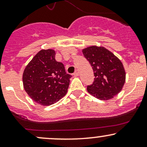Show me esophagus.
<instances>
[{
  "mask_svg": "<svg viewBox=\"0 0 147 147\" xmlns=\"http://www.w3.org/2000/svg\"><path fill=\"white\" fill-rule=\"evenodd\" d=\"M74 76H75V77H77V76L79 75V70H76L75 72H74Z\"/></svg>",
  "mask_w": 147,
  "mask_h": 147,
  "instance_id": "1",
  "label": "esophagus"
}]
</instances>
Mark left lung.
<instances>
[{
    "mask_svg": "<svg viewBox=\"0 0 147 147\" xmlns=\"http://www.w3.org/2000/svg\"><path fill=\"white\" fill-rule=\"evenodd\" d=\"M94 72V82L87 86L90 95L108 100L117 95L125 83L126 73L121 61L104 47L90 46L82 50Z\"/></svg>",
    "mask_w": 147,
    "mask_h": 147,
    "instance_id": "1",
    "label": "left lung"
}]
</instances>
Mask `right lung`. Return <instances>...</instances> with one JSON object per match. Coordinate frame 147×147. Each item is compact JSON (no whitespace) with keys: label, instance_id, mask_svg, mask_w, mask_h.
I'll list each match as a JSON object with an SVG mask.
<instances>
[{"label":"right lung","instance_id":"obj_1","mask_svg":"<svg viewBox=\"0 0 147 147\" xmlns=\"http://www.w3.org/2000/svg\"><path fill=\"white\" fill-rule=\"evenodd\" d=\"M55 51L42 50L25 68L23 82L25 90L32 100L43 106L55 104L65 95L72 75L63 64L55 59Z\"/></svg>","mask_w":147,"mask_h":147}]
</instances>
